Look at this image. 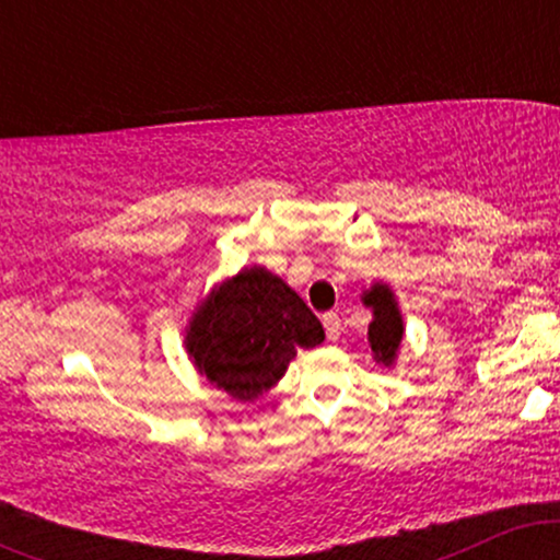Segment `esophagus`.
<instances>
[{
    "label": "esophagus",
    "instance_id": "1",
    "mask_svg": "<svg viewBox=\"0 0 560 560\" xmlns=\"http://www.w3.org/2000/svg\"><path fill=\"white\" fill-rule=\"evenodd\" d=\"M324 329H326V337H329L331 342H337L339 334H342V320H339L337 313H326V316H324Z\"/></svg>",
    "mask_w": 560,
    "mask_h": 560
}]
</instances>
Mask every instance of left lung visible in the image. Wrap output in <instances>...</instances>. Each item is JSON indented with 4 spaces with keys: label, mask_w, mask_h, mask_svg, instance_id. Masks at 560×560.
I'll use <instances>...</instances> for the list:
<instances>
[{
    "label": "left lung",
    "mask_w": 560,
    "mask_h": 560,
    "mask_svg": "<svg viewBox=\"0 0 560 560\" xmlns=\"http://www.w3.org/2000/svg\"><path fill=\"white\" fill-rule=\"evenodd\" d=\"M361 302L371 311L369 324V350L376 365L382 369H395L397 355H400L405 324L400 305H397L395 292L384 281H374L369 289H363Z\"/></svg>",
    "instance_id": "1"
}]
</instances>
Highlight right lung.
I'll return each instance as SVG.
<instances>
[{
  "mask_svg": "<svg viewBox=\"0 0 560 560\" xmlns=\"http://www.w3.org/2000/svg\"><path fill=\"white\" fill-rule=\"evenodd\" d=\"M326 339L311 307L266 266H244L213 284L184 326L199 376L240 402L260 400L281 382L298 350Z\"/></svg>",
  "mask_w": 560,
  "mask_h": 560,
  "instance_id": "add662e5",
  "label": "right lung"
}]
</instances>
